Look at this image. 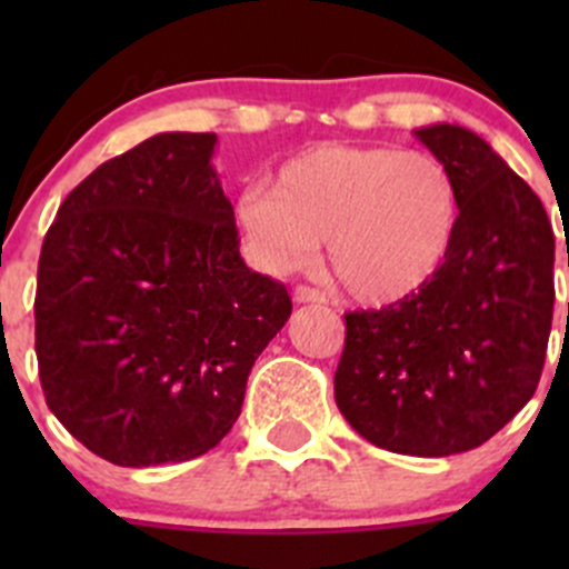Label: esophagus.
<instances>
[{"mask_svg":"<svg viewBox=\"0 0 569 569\" xmlns=\"http://www.w3.org/2000/svg\"><path fill=\"white\" fill-rule=\"evenodd\" d=\"M295 302H325V295L319 289H311V286H297Z\"/></svg>","mask_w":569,"mask_h":569,"instance_id":"esophagus-1","label":"esophagus"}]
</instances>
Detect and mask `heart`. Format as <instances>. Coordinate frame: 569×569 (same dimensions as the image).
Instances as JSON below:
<instances>
[{"label":"heart","mask_w":569,"mask_h":569,"mask_svg":"<svg viewBox=\"0 0 569 569\" xmlns=\"http://www.w3.org/2000/svg\"><path fill=\"white\" fill-rule=\"evenodd\" d=\"M460 183L429 151L321 142L280 164L274 187L239 194L237 222L258 269L295 272L317 258L358 302L386 306L435 278L460 228Z\"/></svg>","instance_id":"obj_1"}]
</instances>
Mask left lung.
<instances>
[{
	"mask_svg": "<svg viewBox=\"0 0 569 569\" xmlns=\"http://www.w3.org/2000/svg\"><path fill=\"white\" fill-rule=\"evenodd\" d=\"M416 137L460 183V228L429 283L343 317L336 405L380 449L449 457L490 440L537 391L556 237L542 200L479 134L435 123Z\"/></svg>",
	"mask_w": 569,
	"mask_h": 569,
	"instance_id": "obj_1",
	"label": "left lung"
}]
</instances>
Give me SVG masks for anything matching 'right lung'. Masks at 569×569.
<instances>
[{
  "label": "right lung",
  "mask_w": 569,
  "mask_h": 569,
  "mask_svg": "<svg viewBox=\"0 0 569 569\" xmlns=\"http://www.w3.org/2000/svg\"><path fill=\"white\" fill-rule=\"evenodd\" d=\"M217 134L164 131L99 164L43 239L36 355L46 405L123 468L214 449L258 355L291 317L239 256Z\"/></svg>",
  "instance_id": "right-lung-1"
}]
</instances>
